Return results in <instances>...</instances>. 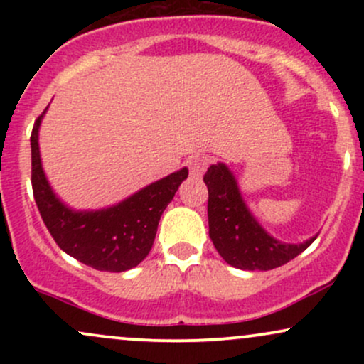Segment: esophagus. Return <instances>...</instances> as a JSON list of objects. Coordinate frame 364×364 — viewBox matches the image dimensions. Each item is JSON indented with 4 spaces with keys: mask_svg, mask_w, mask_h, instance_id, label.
Instances as JSON below:
<instances>
[{
    "mask_svg": "<svg viewBox=\"0 0 364 364\" xmlns=\"http://www.w3.org/2000/svg\"><path fill=\"white\" fill-rule=\"evenodd\" d=\"M188 166H190V176L191 178H200L208 168V157H205V156L193 157Z\"/></svg>",
    "mask_w": 364,
    "mask_h": 364,
    "instance_id": "34e87169",
    "label": "esophagus"
}]
</instances>
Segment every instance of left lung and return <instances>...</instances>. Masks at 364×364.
<instances>
[{"label": "left lung", "mask_w": 364, "mask_h": 364, "mask_svg": "<svg viewBox=\"0 0 364 364\" xmlns=\"http://www.w3.org/2000/svg\"><path fill=\"white\" fill-rule=\"evenodd\" d=\"M208 188V236L220 257L241 270H272L298 257L316 236L303 243H282L258 224L240 193L236 178L223 162L203 176Z\"/></svg>", "instance_id": "8db88e82"}]
</instances>
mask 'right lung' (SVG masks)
I'll list each match as a JSON object with an SVG mask.
<instances>
[{
	"label": "right lung",
	"instance_id": "right-lung-1",
	"mask_svg": "<svg viewBox=\"0 0 364 364\" xmlns=\"http://www.w3.org/2000/svg\"><path fill=\"white\" fill-rule=\"evenodd\" d=\"M44 112L32 128L31 147L32 190L46 228L63 252L92 269L102 272L133 269L152 248L162 212L188 178V169H179L141 188L118 205L101 210H72L54 195L41 164L39 127Z\"/></svg>",
	"mask_w": 364,
	"mask_h": 364
}]
</instances>
